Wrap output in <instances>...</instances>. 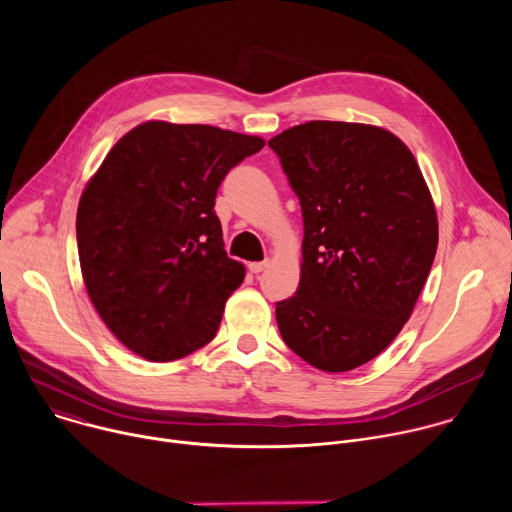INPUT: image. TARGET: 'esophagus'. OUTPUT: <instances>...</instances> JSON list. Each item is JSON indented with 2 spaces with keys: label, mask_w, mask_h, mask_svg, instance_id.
I'll use <instances>...</instances> for the list:
<instances>
[{
  "label": "esophagus",
  "mask_w": 512,
  "mask_h": 512,
  "mask_svg": "<svg viewBox=\"0 0 512 512\" xmlns=\"http://www.w3.org/2000/svg\"><path fill=\"white\" fill-rule=\"evenodd\" d=\"M267 265H269V261H255V263H249V271L255 273V275H259Z\"/></svg>",
  "instance_id": "obj_1"
}]
</instances>
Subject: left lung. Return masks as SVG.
I'll list each match as a JSON object with an SVG mask.
<instances>
[{"mask_svg": "<svg viewBox=\"0 0 512 512\" xmlns=\"http://www.w3.org/2000/svg\"><path fill=\"white\" fill-rule=\"evenodd\" d=\"M304 216L300 287L277 302L283 342L346 373L409 320L437 251V214L407 145L364 123L308 121L269 139Z\"/></svg>", "mask_w": 512, "mask_h": 512, "instance_id": "8db88e82", "label": "left lung"}]
</instances>
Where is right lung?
Instances as JSON below:
<instances>
[{
  "instance_id": "add662e5",
  "label": "right lung",
  "mask_w": 512,
  "mask_h": 512,
  "mask_svg": "<svg viewBox=\"0 0 512 512\" xmlns=\"http://www.w3.org/2000/svg\"><path fill=\"white\" fill-rule=\"evenodd\" d=\"M261 137L212 125L145 121L89 180L77 210L87 294L113 336L145 360L208 344L245 279L227 257L216 190Z\"/></svg>"
}]
</instances>
